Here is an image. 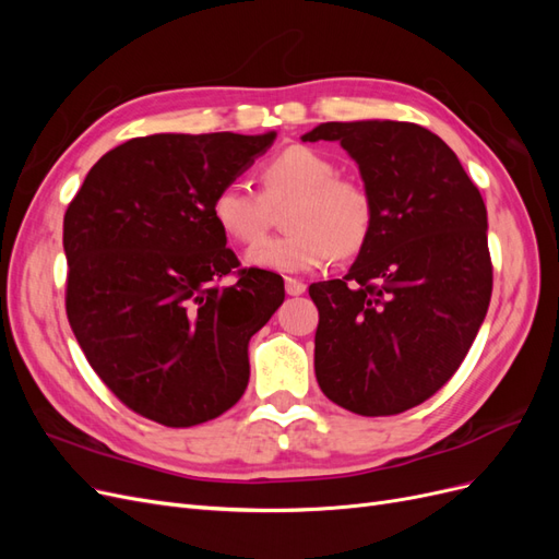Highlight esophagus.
I'll list each match as a JSON object with an SVG mask.
<instances>
[{
  "label": "esophagus",
  "mask_w": 559,
  "mask_h": 559,
  "mask_svg": "<svg viewBox=\"0 0 559 559\" xmlns=\"http://www.w3.org/2000/svg\"><path fill=\"white\" fill-rule=\"evenodd\" d=\"M284 289H286V294L289 296H300V294H306V282H300V280H296V277H286L284 280Z\"/></svg>",
  "instance_id": "obj_1"
}]
</instances>
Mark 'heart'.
<instances>
[{
	"label": "heart",
	"mask_w": 559,
	"mask_h": 559,
	"mask_svg": "<svg viewBox=\"0 0 559 559\" xmlns=\"http://www.w3.org/2000/svg\"><path fill=\"white\" fill-rule=\"evenodd\" d=\"M261 183L263 193L247 181H228L212 200L216 226L240 245L258 242L274 210L293 202L285 215L293 233L251 247L245 257L251 267L284 275L310 273L335 253H357L373 233V198L359 181L337 177L335 163L314 148L292 146L270 158Z\"/></svg>",
	"instance_id": "b5f03b06"
}]
</instances>
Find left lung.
<instances>
[{"mask_svg":"<svg viewBox=\"0 0 559 559\" xmlns=\"http://www.w3.org/2000/svg\"><path fill=\"white\" fill-rule=\"evenodd\" d=\"M373 198L376 224L343 280L317 282V382L364 417L433 396L460 368L492 296L487 210L454 151L403 121L321 123Z\"/></svg>","mask_w":559,"mask_h":559,"instance_id":"left-lung-1","label":"left lung"}]
</instances>
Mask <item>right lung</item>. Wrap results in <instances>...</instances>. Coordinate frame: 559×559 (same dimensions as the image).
I'll return each mask as SVG.
<instances>
[{
	"label": "right lung",
	"instance_id": "add662e5",
	"mask_svg": "<svg viewBox=\"0 0 559 559\" xmlns=\"http://www.w3.org/2000/svg\"><path fill=\"white\" fill-rule=\"evenodd\" d=\"M265 134L134 138L99 158L62 226L67 319L88 364L130 411L195 427L245 394L249 341L284 282L240 265L212 200L273 146Z\"/></svg>",
	"mask_w": 559,
	"mask_h": 559
}]
</instances>
